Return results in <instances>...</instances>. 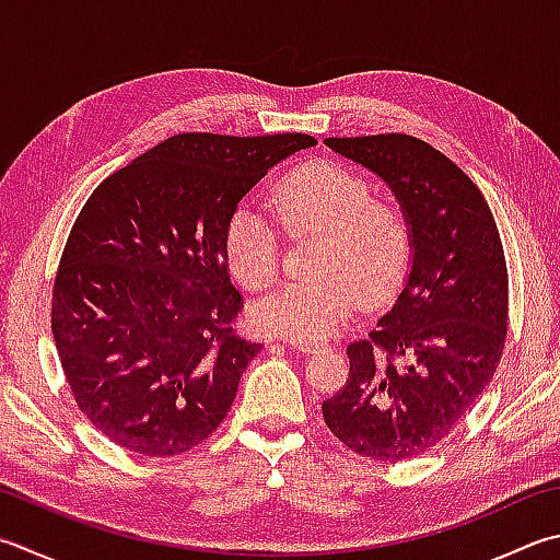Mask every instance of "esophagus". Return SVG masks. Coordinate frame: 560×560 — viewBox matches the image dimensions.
<instances>
[{
  "label": "esophagus",
  "mask_w": 560,
  "mask_h": 560,
  "mask_svg": "<svg viewBox=\"0 0 560 560\" xmlns=\"http://www.w3.org/2000/svg\"><path fill=\"white\" fill-rule=\"evenodd\" d=\"M288 343L292 348H300L302 353H322V351H326V348H329V343H319V341H294V339H290Z\"/></svg>",
  "instance_id": "1"
}]
</instances>
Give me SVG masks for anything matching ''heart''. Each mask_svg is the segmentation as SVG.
Returning a JSON list of instances; mask_svg holds the SVG:
<instances>
[{
	"instance_id": "obj_1",
	"label": "heart",
	"mask_w": 560,
	"mask_h": 560,
	"mask_svg": "<svg viewBox=\"0 0 560 560\" xmlns=\"http://www.w3.org/2000/svg\"><path fill=\"white\" fill-rule=\"evenodd\" d=\"M270 209L290 241L314 238L307 272L260 300L253 326L294 341L331 336L363 302L380 307L402 288L415 258V226L395 197L373 195L353 167L310 161L270 187ZM231 276L246 290H268L280 276L282 244L272 221L253 207H238L224 229Z\"/></svg>"
}]
</instances>
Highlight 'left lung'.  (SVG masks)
Instances as JSON below:
<instances>
[{
    "mask_svg": "<svg viewBox=\"0 0 560 560\" xmlns=\"http://www.w3.org/2000/svg\"><path fill=\"white\" fill-rule=\"evenodd\" d=\"M326 145L393 187L415 226V258L395 307L346 348L351 371L322 415L358 456L415 458L451 434L500 365L510 319L500 231L476 183L415 136Z\"/></svg>",
    "mask_w": 560,
    "mask_h": 560,
    "instance_id": "8db88e82",
    "label": "left lung"
}]
</instances>
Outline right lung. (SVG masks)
I'll list each match as a JSON object with an SVG mask.
<instances>
[{
	"label": "right lung",
	"mask_w": 560,
	"mask_h": 560,
	"mask_svg": "<svg viewBox=\"0 0 560 560\" xmlns=\"http://www.w3.org/2000/svg\"><path fill=\"white\" fill-rule=\"evenodd\" d=\"M307 133H177L84 202L52 282L50 329L84 417L126 451L185 453L214 434L260 353L236 331L224 229Z\"/></svg>",
	"instance_id": "obj_1"
}]
</instances>
